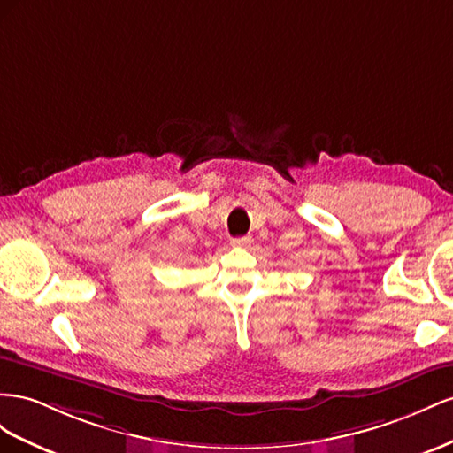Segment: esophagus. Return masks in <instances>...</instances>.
<instances>
[{
	"label": "esophagus",
	"instance_id": "1",
	"mask_svg": "<svg viewBox=\"0 0 453 453\" xmlns=\"http://www.w3.org/2000/svg\"><path fill=\"white\" fill-rule=\"evenodd\" d=\"M250 237H235V239H231V244H234V247H249L250 244Z\"/></svg>",
	"mask_w": 453,
	"mask_h": 453
}]
</instances>
